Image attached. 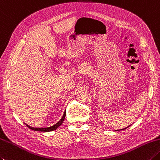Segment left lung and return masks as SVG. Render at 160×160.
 Listing matches in <instances>:
<instances>
[{
  "instance_id": "8db88e82",
  "label": "left lung",
  "mask_w": 160,
  "mask_h": 160,
  "mask_svg": "<svg viewBox=\"0 0 160 160\" xmlns=\"http://www.w3.org/2000/svg\"><path fill=\"white\" fill-rule=\"evenodd\" d=\"M126 128H123V129H122V130H125V129H126Z\"/></svg>"
}]
</instances>
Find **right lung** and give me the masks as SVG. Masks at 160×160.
I'll use <instances>...</instances> for the list:
<instances>
[{
  "mask_svg": "<svg viewBox=\"0 0 160 160\" xmlns=\"http://www.w3.org/2000/svg\"><path fill=\"white\" fill-rule=\"evenodd\" d=\"M65 116H66V112H64V114L63 115V117L61 118L60 120H59L57 123L55 124L54 126H51V127H48V128H32L29 126H28L27 124H26V126L30 128V129L32 130H36V131H41V132H50V131H52V130H55L57 129V128L60 126L62 123H63V121L65 118Z\"/></svg>",
  "mask_w": 160,
  "mask_h": 160,
  "instance_id": "1",
  "label": "right lung"
}]
</instances>
